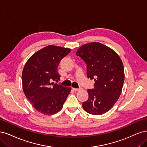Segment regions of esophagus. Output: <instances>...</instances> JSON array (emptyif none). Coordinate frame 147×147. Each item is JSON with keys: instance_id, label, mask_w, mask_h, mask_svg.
Returning a JSON list of instances; mask_svg holds the SVG:
<instances>
[{"instance_id": "1", "label": "esophagus", "mask_w": 147, "mask_h": 147, "mask_svg": "<svg viewBox=\"0 0 147 147\" xmlns=\"http://www.w3.org/2000/svg\"><path fill=\"white\" fill-rule=\"evenodd\" d=\"M73 90L75 92H77V91H79V90H82V88H73Z\"/></svg>"}]
</instances>
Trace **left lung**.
Returning <instances> with one entry per match:
<instances>
[{
    "label": "left lung",
    "mask_w": 147,
    "mask_h": 147,
    "mask_svg": "<svg viewBox=\"0 0 147 147\" xmlns=\"http://www.w3.org/2000/svg\"><path fill=\"white\" fill-rule=\"evenodd\" d=\"M76 54L86 63L88 78L95 81L94 89L87 90L88 98L82 107L90 114H103L113 106L121 93L125 80L122 60L116 52L98 42L82 45Z\"/></svg>",
    "instance_id": "obj_1"
}]
</instances>
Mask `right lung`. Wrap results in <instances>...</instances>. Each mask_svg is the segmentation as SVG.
I'll use <instances>...</instances> for the list:
<instances>
[{
    "mask_svg": "<svg viewBox=\"0 0 147 147\" xmlns=\"http://www.w3.org/2000/svg\"><path fill=\"white\" fill-rule=\"evenodd\" d=\"M70 52L69 48L47 46L33 54L24 67V93L35 109L44 115L59 112L71 90L53 82L60 80L58 66Z\"/></svg>",
    "mask_w": 147,
    "mask_h": 147,
    "instance_id": "right-lung-1",
    "label": "right lung"
}]
</instances>
